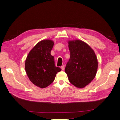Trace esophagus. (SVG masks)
<instances>
[{"label": "esophagus", "mask_w": 120, "mask_h": 120, "mask_svg": "<svg viewBox=\"0 0 120 120\" xmlns=\"http://www.w3.org/2000/svg\"><path fill=\"white\" fill-rule=\"evenodd\" d=\"M60 68H61L62 71H64V69H65V66L64 65H62L61 67H60Z\"/></svg>", "instance_id": "1"}]
</instances>
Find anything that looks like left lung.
I'll use <instances>...</instances> for the list:
<instances>
[{"instance_id":"8db88e82","label":"left lung","mask_w":120,"mask_h":120,"mask_svg":"<svg viewBox=\"0 0 120 120\" xmlns=\"http://www.w3.org/2000/svg\"><path fill=\"white\" fill-rule=\"evenodd\" d=\"M70 58L65 69L68 80L75 86L83 88L93 81L98 70L97 57L93 50L80 40L68 41Z\"/></svg>"}]
</instances>
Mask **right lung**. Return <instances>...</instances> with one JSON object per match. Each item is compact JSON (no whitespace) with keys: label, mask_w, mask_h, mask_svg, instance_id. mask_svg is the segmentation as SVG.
I'll return each instance as SVG.
<instances>
[{"label":"right lung","mask_w":120,"mask_h":120,"mask_svg":"<svg viewBox=\"0 0 120 120\" xmlns=\"http://www.w3.org/2000/svg\"><path fill=\"white\" fill-rule=\"evenodd\" d=\"M54 46L51 40H43L36 45L27 56L25 68L29 79L34 84L45 88L53 82L61 68L55 65L50 52Z\"/></svg>","instance_id":"obj_1"}]
</instances>
